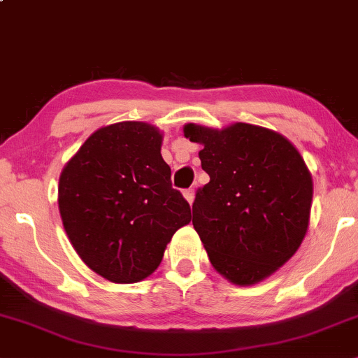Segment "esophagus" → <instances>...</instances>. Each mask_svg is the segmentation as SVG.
I'll list each match as a JSON object with an SVG mask.
<instances>
[{"instance_id": "1", "label": "esophagus", "mask_w": 358, "mask_h": 358, "mask_svg": "<svg viewBox=\"0 0 358 358\" xmlns=\"http://www.w3.org/2000/svg\"><path fill=\"white\" fill-rule=\"evenodd\" d=\"M183 196H185V200L192 205L193 200H195V190H193V188H188V190L183 192Z\"/></svg>"}]
</instances>
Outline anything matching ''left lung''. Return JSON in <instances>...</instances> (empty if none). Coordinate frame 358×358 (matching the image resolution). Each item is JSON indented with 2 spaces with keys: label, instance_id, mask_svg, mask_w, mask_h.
<instances>
[{
  "label": "left lung",
  "instance_id": "obj_1",
  "mask_svg": "<svg viewBox=\"0 0 358 358\" xmlns=\"http://www.w3.org/2000/svg\"><path fill=\"white\" fill-rule=\"evenodd\" d=\"M203 145L210 182L193 202V227L212 266L234 285L250 286L293 257L310 224L313 180L299 151L279 133L236 122L224 129L187 124Z\"/></svg>",
  "mask_w": 358,
  "mask_h": 358
}]
</instances>
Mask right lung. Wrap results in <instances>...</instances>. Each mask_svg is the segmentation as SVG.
<instances>
[{
	"mask_svg": "<svg viewBox=\"0 0 358 358\" xmlns=\"http://www.w3.org/2000/svg\"><path fill=\"white\" fill-rule=\"evenodd\" d=\"M158 127L124 121L97 129L59 180L69 241L94 273L138 282L155 273L166 244L190 222V205L171 187Z\"/></svg>",
	"mask_w": 358,
	"mask_h": 358,
	"instance_id": "right-lung-1",
	"label": "right lung"
}]
</instances>
